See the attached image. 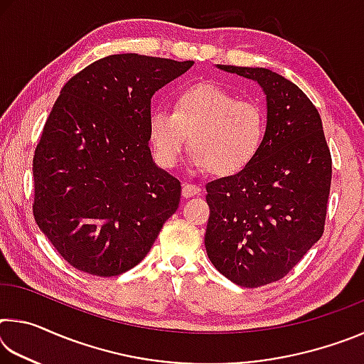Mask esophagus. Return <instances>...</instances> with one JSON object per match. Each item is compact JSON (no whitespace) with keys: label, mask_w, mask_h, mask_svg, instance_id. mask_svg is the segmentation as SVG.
<instances>
[{"label":"esophagus","mask_w":364,"mask_h":364,"mask_svg":"<svg viewBox=\"0 0 364 364\" xmlns=\"http://www.w3.org/2000/svg\"><path fill=\"white\" fill-rule=\"evenodd\" d=\"M181 194H183L184 199H189V197L199 196V194H200V188H199V186H196V184H189V183H186V184H183V191H181Z\"/></svg>","instance_id":"esophagus-1"}]
</instances>
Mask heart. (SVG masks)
<instances>
[{
  "instance_id": "heart-1",
  "label": "heart",
  "mask_w": 364,
  "mask_h": 364,
  "mask_svg": "<svg viewBox=\"0 0 364 364\" xmlns=\"http://www.w3.org/2000/svg\"><path fill=\"white\" fill-rule=\"evenodd\" d=\"M264 134V110L215 83L184 86L175 96L173 112L157 109L149 115V139L164 168L180 162L189 136L196 170L234 176L254 162Z\"/></svg>"
}]
</instances>
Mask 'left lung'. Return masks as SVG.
<instances>
[{"instance_id": "1", "label": "left lung", "mask_w": 364, "mask_h": 364, "mask_svg": "<svg viewBox=\"0 0 364 364\" xmlns=\"http://www.w3.org/2000/svg\"><path fill=\"white\" fill-rule=\"evenodd\" d=\"M267 95V134L247 168L208 183L207 255L242 287L279 281L323 236L332 159L321 117L297 85L262 67L218 65Z\"/></svg>"}]
</instances>
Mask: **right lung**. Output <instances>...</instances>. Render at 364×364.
I'll use <instances>...</instances> for the list:
<instances>
[{"mask_svg": "<svg viewBox=\"0 0 364 364\" xmlns=\"http://www.w3.org/2000/svg\"><path fill=\"white\" fill-rule=\"evenodd\" d=\"M193 60L112 54L60 90L33 156V217L64 260L119 276L151 250L181 183L152 162L151 97Z\"/></svg>", "mask_w": 364, "mask_h": 364, "instance_id": "add662e5", "label": "right lung"}]
</instances>
